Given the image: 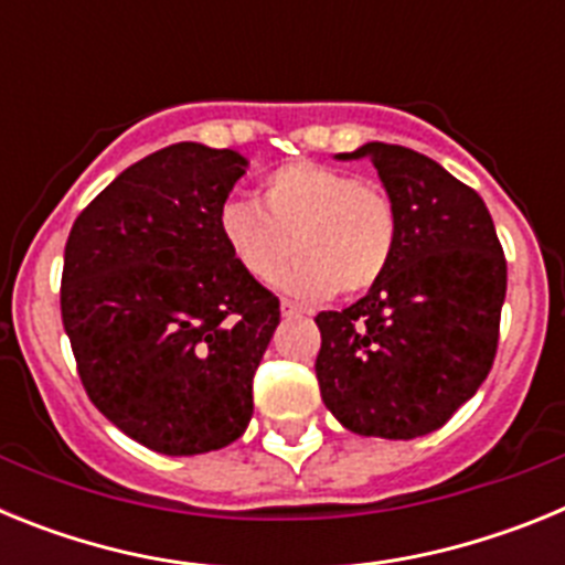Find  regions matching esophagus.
I'll return each instance as SVG.
<instances>
[{
  "mask_svg": "<svg viewBox=\"0 0 565 565\" xmlns=\"http://www.w3.org/2000/svg\"><path fill=\"white\" fill-rule=\"evenodd\" d=\"M279 311H282V317H302V313H308L306 308L297 306V302H288V299L279 302Z\"/></svg>",
  "mask_w": 565,
  "mask_h": 565,
  "instance_id": "esophagus-1",
  "label": "esophagus"
}]
</instances>
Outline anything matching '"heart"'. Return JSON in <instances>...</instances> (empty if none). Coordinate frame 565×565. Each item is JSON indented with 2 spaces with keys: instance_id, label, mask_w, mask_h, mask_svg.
I'll list each match as a JSON object with an SVG mask.
<instances>
[{
  "instance_id": "obj_1",
  "label": "heart",
  "mask_w": 565,
  "mask_h": 565,
  "mask_svg": "<svg viewBox=\"0 0 565 565\" xmlns=\"http://www.w3.org/2000/svg\"><path fill=\"white\" fill-rule=\"evenodd\" d=\"M217 228L239 271L257 282H268L294 248L297 259L277 286L322 299L376 286L396 252L398 217L379 183L328 163L288 161L259 181L257 201L228 198Z\"/></svg>"
}]
</instances>
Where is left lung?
<instances>
[{
  "mask_svg": "<svg viewBox=\"0 0 565 565\" xmlns=\"http://www.w3.org/2000/svg\"><path fill=\"white\" fill-rule=\"evenodd\" d=\"M398 217L396 252L371 291L317 313L319 393L356 436L418 438L476 396L495 362L507 259L481 194L396 143H364Z\"/></svg>",
  "mask_w": 565,
  "mask_h": 565,
  "instance_id": "1",
  "label": "left lung"
}]
</instances>
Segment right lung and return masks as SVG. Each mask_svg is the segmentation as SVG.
I'll use <instances>...</instances> for the list:
<instances>
[{
    "label": "right lung",
    "instance_id": "add662e5",
    "mask_svg": "<svg viewBox=\"0 0 565 565\" xmlns=\"http://www.w3.org/2000/svg\"><path fill=\"white\" fill-rule=\"evenodd\" d=\"M248 161L183 141L124 169L70 228L62 322L89 402L163 456L246 433L279 299L239 271L217 212Z\"/></svg>",
    "mask_w": 565,
    "mask_h": 565
}]
</instances>
